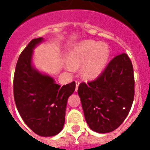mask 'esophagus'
Segmentation results:
<instances>
[{"label": "esophagus", "mask_w": 150, "mask_h": 150, "mask_svg": "<svg viewBox=\"0 0 150 150\" xmlns=\"http://www.w3.org/2000/svg\"><path fill=\"white\" fill-rule=\"evenodd\" d=\"M79 81H78V80H76L75 81V91H77L78 90V88H79Z\"/></svg>", "instance_id": "1"}]
</instances>
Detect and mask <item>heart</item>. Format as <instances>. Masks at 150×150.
<instances>
[{"instance_id":"b5f03b06","label":"heart","mask_w":150,"mask_h":150,"mask_svg":"<svg viewBox=\"0 0 150 150\" xmlns=\"http://www.w3.org/2000/svg\"><path fill=\"white\" fill-rule=\"evenodd\" d=\"M110 57L109 46L94 40H82L71 47L67 54V68L73 71L82 66L81 74L94 79L104 71Z\"/></svg>"}]
</instances>
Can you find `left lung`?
I'll list each match as a JSON object with an SVG mask.
<instances>
[{"label":"left lung","instance_id":"8db88e82","mask_svg":"<svg viewBox=\"0 0 150 150\" xmlns=\"http://www.w3.org/2000/svg\"><path fill=\"white\" fill-rule=\"evenodd\" d=\"M134 87L132 64L126 54L112 59L96 79L82 82L78 93L89 128L98 133L118 128L130 111Z\"/></svg>","mask_w":150,"mask_h":150}]
</instances>
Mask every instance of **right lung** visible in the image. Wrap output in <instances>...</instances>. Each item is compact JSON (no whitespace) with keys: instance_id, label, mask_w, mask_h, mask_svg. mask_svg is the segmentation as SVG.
Masks as SVG:
<instances>
[{"instance_id":"add662e5","label":"right lung","mask_w":150,"mask_h":150,"mask_svg":"<svg viewBox=\"0 0 150 150\" xmlns=\"http://www.w3.org/2000/svg\"><path fill=\"white\" fill-rule=\"evenodd\" d=\"M43 38L30 41L18 60L14 75V98L22 120L37 135L49 137L57 135L65 121L68 97L74 93L75 82L61 86L50 75L34 68V48Z\"/></svg>"}]
</instances>
